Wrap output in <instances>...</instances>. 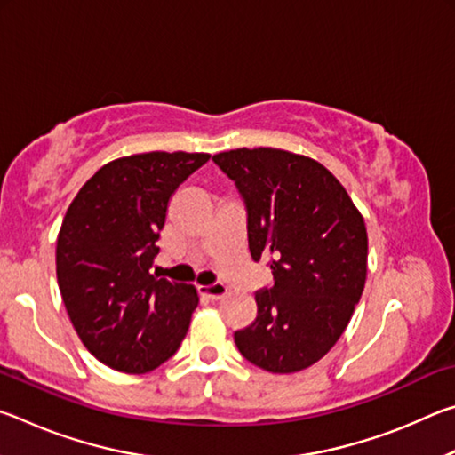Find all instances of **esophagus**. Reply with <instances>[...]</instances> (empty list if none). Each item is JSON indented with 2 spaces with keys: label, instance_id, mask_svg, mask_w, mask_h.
<instances>
[{
  "label": "esophagus",
  "instance_id": "esophagus-1",
  "mask_svg": "<svg viewBox=\"0 0 455 455\" xmlns=\"http://www.w3.org/2000/svg\"><path fill=\"white\" fill-rule=\"evenodd\" d=\"M198 292L206 299H211V301H220V299H225L228 295V287L222 283L217 284H211V287H198Z\"/></svg>",
  "mask_w": 455,
  "mask_h": 455
}]
</instances>
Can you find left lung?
<instances>
[{
    "label": "left lung",
    "mask_w": 455,
    "mask_h": 455,
    "mask_svg": "<svg viewBox=\"0 0 455 455\" xmlns=\"http://www.w3.org/2000/svg\"><path fill=\"white\" fill-rule=\"evenodd\" d=\"M212 160L244 200L252 260L271 259L275 279L255 295L257 319L236 331V347L265 371H303L339 341L363 292L365 220L309 156L236 148Z\"/></svg>",
    "instance_id": "1"
}]
</instances>
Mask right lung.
<instances>
[{
	"label": "right lung",
	"mask_w": 455,
	"mask_h": 455,
	"mask_svg": "<svg viewBox=\"0 0 455 455\" xmlns=\"http://www.w3.org/2000/svg\"><path fill=\"white\" fill-rule=\"evenodd\" d=\"M209 158L146 152L112 160L68 206L56 244L61 299L86 349L116 371H152L187 335L196 289L150 268L168 200Z\"/></svg>",
	"instance_id": "right-lung-1"
}]
</instances>
